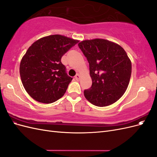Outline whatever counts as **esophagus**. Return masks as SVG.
Instances as JSON below:
<instances>
[{"label":"esophagus","instance_id":"1","mask_svg":"<svg viewBox=\"0 0 157 157\" xmlns=\"http://www.w3.org/2000/svg\"><path fill=\"white\" fill-rule=\"evenodd\" d=\"M80 75H78V74H77V75H75V79L76 80H78L79 79H80Z\"/></svg>","mask_w":157,"mask_h":157}]
</instances>
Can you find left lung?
<instances>
[{"mask_svg": "<svg viewBox=\"0 0 157 157\" xmlns=\"http://www.w3.org/2000/svg\"><path fill=\"white\" fill-rule=\"evenodd\" d=\"M86 57L92 84L84 91L93 105L105 107L118 100L128 88L132 63L121 46L105 39L84 40L78 44Z\"/></svg>", "mask_w": 157, "mask_h": 157, "instance_id": "left-lung-1", "label": "left lung"}]
</instances>
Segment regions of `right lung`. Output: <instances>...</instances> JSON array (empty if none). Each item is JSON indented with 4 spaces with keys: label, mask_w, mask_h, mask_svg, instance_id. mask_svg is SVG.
<instances>
[{
    "label": "right lung",
    "mask_w": 157,
    "mask_h": 157,
    "mask_svg": "<svg viewBox=\"0 0 157 157\" xmlns=\"http://www.w3.org/2000/svg\"><path fill=\"white\" fill-rule=\"evenodd\" d=\"M78 40L59 35L35 42L23 57L20 73L27 92L36 101L51 103L62 97L73 78L69 77L62 56Z\"/></svg>",
    "instance_id": "right-lung-1"
}]
</instances>
